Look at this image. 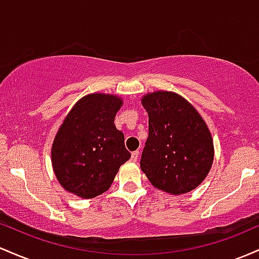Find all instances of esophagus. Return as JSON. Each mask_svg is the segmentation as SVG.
<instances>
[{"instance_id": "obj_1", "label": "esophagus", "mask_w": 259, "mask_h": 259, "mask_svg": "<svg viewBox=\"0 0 259 259\" xmlns=\"http://www.w3.org/2000/svg\"><path fill=\"white\" fill-rule=\"evenodd\" d=\"M138 155H139L138 152H133L132 154H131V160H132V161H137Z\"/></svg>"}]
</instances>
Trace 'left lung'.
Instances as JSON below:
<instances>
[{
	"label": "left lung",
	"instance_id": "8db88e82",
	"mask_svg": "<svg viewBox=\"0 0 259 259\" xmlns=\"http://www.w3.org/2000/svg\"><path fill=\"white\" fill-rule=\"evenodd\" d=\"M149 116V135L141 168L154 187L187 193L208 175L213 139L197 110L175 93L155 92L142 99Z\"/></svg>",
	"mask_w": 259,
	"mask_h": 259
}]
</instances>
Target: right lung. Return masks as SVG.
<instances>
[{
    "instance_id": "1",
    "label": "right lung",
    "mask_w": 259,
    "mask_h": 259,
    "mask_svg": "<svg viewBox=\"0 0 259 259\" xmlns=\"http://www.w3.org/2000/svg\"><path fill=\"white\" fill-rule=\"evenodd\" d=\"M121 105L115 95L91 94L67 115L55 137L51 158L55 175L68 192L82 198L104 193L131 158L123 133L114 123Z\"/></svg>"
}]
</instances>
